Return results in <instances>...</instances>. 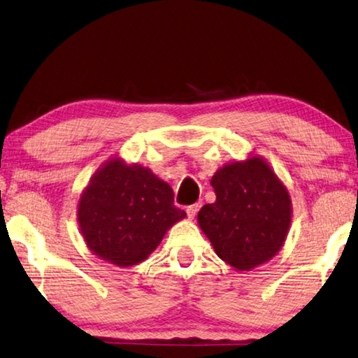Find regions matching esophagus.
<instances>
[{"label":"esophagus","mask_w":358,"mask_h":358,"mask_svg":"<svg viewBox=\"0 0 358 358\" xmlns=\"http://www.w3.org/2000/svg\"><path fill=\"white\" fill-rule=\"evenodd\" d=\"M197 211H199V205L197 203H192L189 206H186V213H187V217H189V219L196 217Z\"/></svg>","instance_id":"1"}]
</instances>
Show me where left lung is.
I'll use <instances>...</instances> for the list:
<instances>
[{
    "label": "left lung",
    "instance_id": "8db88e82",
    "mask_svg": "<svg viewBox=\"0 0 358 358\" xmlns=\"http://www.w3.org/2000/svg\"><path fill=\"white\" fill-rule=\"evenodd\" d=\"M216 201L201 206L199 225L217 257L249 271L280 250L291 222V200L263 159L220 169L211 180Z\"/></svg>",
    "mask_w": 358,
    "mask_h": 358
}]
</instances>
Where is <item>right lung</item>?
I'll return each mask as SVG.
<instances>
[{"instance_id": "obj_1", "label": "right lung", "mask_w": 358, "mask_h": 358, "mask_svg": "<svg viewBox=\"0 0 358 358\" xmlns=\"http://www.w3.org/2000/svg\"><path fill=\"white\" fill-rule=\"evenodd\" d=\"M186 213L173 191L148 169L113 159L96 172L78 206L84 241L95 255L127 268L157 249L169 227Z\"/></svg>"}]
</instances>
